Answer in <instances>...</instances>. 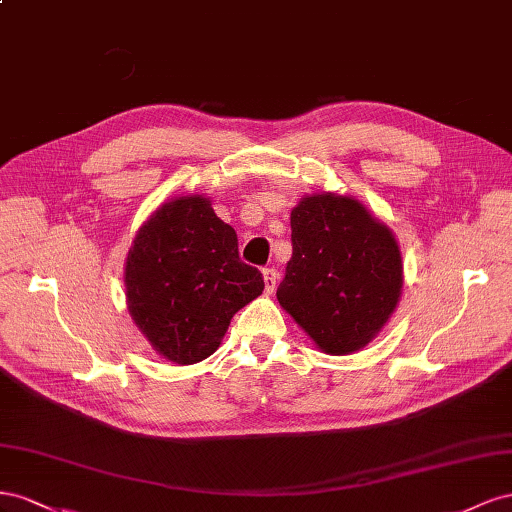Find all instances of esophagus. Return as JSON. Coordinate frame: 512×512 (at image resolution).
I'll list each match as a JSON object with an SVG mask.
<instances>
[{
    "mask_svg": "<svg viewBox=\"0 0 512 512\" xmlns=\"http://www.w3.org/2000/svg\"><path fill=\"white\" fill-rule=\"evenodd\" d=\"M276 283H279V272H276L274 268H266L264 270V285H266V294H274L276 289Z\"/></svg>",
    "mask_w": 512,
    "mask_h": 512,
    "instance_id": "esophagus-1",
    "label": "esophagus"
}]
</instances>
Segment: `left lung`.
Wrapping results in <instances>:
<instances>
[{"label":"left lung","mask_w":512,"mask_h":512,"mask_svg":"<svg viewBox=\"0 0 512 512\" xmlns=\"http://www.w3.org/2000/svg\"><path fill=\"white\" fill-rule=\"evenodd\" d=\"M283 309L330 356L369 345L397 311L403 259L392 229L349 195H304L291 210Z\"/></svg>","instance_id":"8db88e82"}]
</instances>
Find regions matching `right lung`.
<instances>
[{"label":"right lung","instance_id":"add662e5","mask_svg":"<svg viewBox=\"0 0 512 512\" xmlns=\"http://www.w3.org/2000/svg\"><path fill=\"white\" fill-rule=\"evenodd\" d=\"M128 313L158 356L195 364L221 345L231 317L264 291L238 255V236L203 195L165 201L145 221L124 264Z\"/></svg>","mask_w":512,"mask_h":512}]
</instances>
